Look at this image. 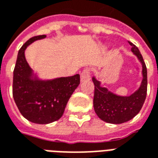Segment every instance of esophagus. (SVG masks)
Returning <instances> with one entry per match:
<instances>
[{"label": "esophagus", "mask_w": 158, "mask_h": 158, "mask_svg": "<svg viewBox=\"0 0 158 158\" xmlns=\"http://www.w3.org/2000/svg\"><path fill=\"white\" fill-rule=\"evenodd\" d=\"M90 79V75H89V72L88 69H85L81 74H80V81L81 82H84V81H86V80H89Z\"/></svg>", "instance_id": "34e87169"}]
</instances>
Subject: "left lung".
Listing matches in <instances>:
<instances>
[{"instance_id": "8db88e82", "label": "left lung", "mask_w": 158, "mask_h": 158, "mask_svg": "<svg viewBox=\"0 0 158 158\" xmlns=\"http://www.w3.org/2000/svg\"><path fill=\"white\" fill-rule=\"evenodd\" d=\"M132 46L131 51L141 64L142 80L139 88L129 96H120L102 85V82L92 77L95 85L94 109L96 115L102 121L113 124H120L132 119L141 109L146 100L147 90V70L139 49L129 42Z\"/></svg>"}]
</instances>
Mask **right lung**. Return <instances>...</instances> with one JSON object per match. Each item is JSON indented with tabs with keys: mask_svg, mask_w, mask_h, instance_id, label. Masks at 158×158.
I'll return each mask as SVG.
<instances>
[{
	"mask_svg": "<svg viewBox=\"0 0 158 158\" xmlns=\"http://www.w3.org/2000/svg\"><path fill=\"white\" fill-rule=\"evenodd\" d=\"M46 35L35 36L19 50L13 71L12 95L23 116L38 124L58 120L73 91L79 86V74L43 79L33 71L25 58L26 48Z\"/></svg>",
	"mask_w": 158,
	"mask_h": 158,
	"instance_id": "add662e5",
	"label": "right lung"
}]
</instances>
